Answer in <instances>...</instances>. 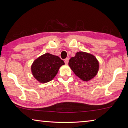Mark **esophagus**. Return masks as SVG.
<instances>
[{
    "label": "esophagus",
    "instance_id": "obj_1",
    "mask_svg": "<svg viewBox=\"0 0 128 128\" xmlns=\"http://www.w3.org/2000/svg\"><path fill=\"white\" fill-rule=\"evenodd\" d=\"M68 62H69V58H66V59L64 60V62H65V63H66V64H68Z\"/></svg>",
    "mask_w": 128,
    "mask_h": 128
}]
</instances>
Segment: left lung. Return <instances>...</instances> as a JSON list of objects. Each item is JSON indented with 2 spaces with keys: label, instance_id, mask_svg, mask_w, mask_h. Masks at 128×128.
<instances>
[{
  "label": "left lung",
  "instance_id": "obj_1",
  "mask_svg": "<svg viewBox=\"0 0 128 128\" xmlns=\"http://www.w3.org/2000/svg\"><path fill=\"white\" fill-rule=\"evenodd\" d=\"M69 66L74 74L84 81L93 78L98 72V60L92 54L80 51L69 61Z\"/></svg>",
  "mask_w": 128,
  "mask_h": 128
}]
</instances>
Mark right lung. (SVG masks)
<instances>
[{
	"instance_id": "1",
	"label": "right lung",
	"mask_w": 128,
	"mask_h": 128,
	"mask_svg": "<svg viewBox=\"0 0 128 128\" xmlns=\"http://www.w3.org/2000/svg\"><path fill=\"white\" fill-rule=\"evenodd\" d=\"M59 56L46 53L33 62L31 70L34 77L40 83H46L52 80L60 66L64 65Z\"/></svg>"
}]
</instances>
